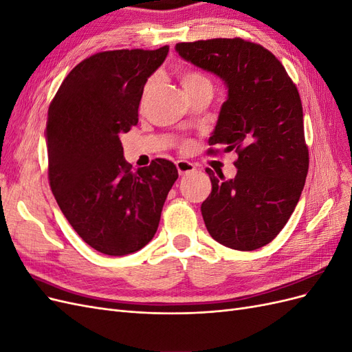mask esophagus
I'll return each instance as SVG.
<instances>
[{
	"label": "esophagus",
	"mask_w": 352,
	"mask_h": 352,
	"mask_svg": "<svg viewBox=\"0 0 352 352\" xmlns=\"http://www.w3.org/2000/svg\"><path fill=\"white\" fill-rule=\"evenodd\" d=\"M177 167V172L180 176H185V175H190L195 172V166L189 162H185V160H180V162L176 163Z\"/></svg>",
	"instance_id": "esophagus-1"
}]
</instances>
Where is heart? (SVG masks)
<instances>
[{
    "label": "heart",
    "mask_w": 352,
    "mask_h": 352,
    "mask_svg": "<svg viewBox=\"0 0 352 352\" xmlns=\"http://www.w3.org/2000/svg\"><path fill=\"white\" fill-rule=\"evenodd\" d=\"M179 79H180V83H182V88L185 89L186 95L194 92L197 89H201V88H211V83L210 80L204 76V74L199 73V72H195V70H182L179 74ZM148 88H150V83L146 85L145 89H144V94H142V101L145 100L146 97V92H148Z\"/></svg>",
    "instance_id": "obj_1"
}]
</instances>
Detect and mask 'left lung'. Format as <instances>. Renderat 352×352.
<instances>
[{
    "instance_id": "obj_1",
    "label": "left lung",
    "mask_w": 352,
    "mask_h": 352,
    "mask_svg": "<svg viewBox=\"0 0 352 352\" xmlns=\"http://www.w3.org/2000/svg\"><path fill=\"white\" fill-rule=\"evenodd\" d=\"M175 50L228 89L208 144L238 153V172L226 180L207 168L212 189L201 204L206 228L232 250L261 248L289 220L305 184L300 94L270 51L241 38L180 42Z\"/></svg>"
}]
</instances>
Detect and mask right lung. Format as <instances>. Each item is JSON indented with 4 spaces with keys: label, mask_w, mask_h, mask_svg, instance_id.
I'll return each mask as SVG.
<instances>
[{
    "label": "right lung",
    "mask_w": 352,
    "mask_h": 352,
    "mask_svg": "<svg viewBox=\"0 0 352 352\" xmlns=\"http://www.w3.org/2000/svg\"><path fill=\"white\" fill-rule=\"evenodd\" d=\"M167 54L168 45L98 52L67 74L48 110L52 194L78 235L114 257L140 251L154 238L179 176L164 158L132 172L120 141L138 123L145 83Z\"/></svg>",
    "instance_id": "obj_1"
}]
</instances>
